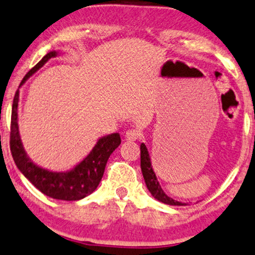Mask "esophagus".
Instances as JSON below:
<instances>
[{
    "instance_id": "1",
    "label": "esophagus",
    "mask_w": 255,
    "mask_h": 255,
    "mask_svg": "<svg viewBox=\"0 0 255 255\" xmlns=\"http://www.w3.org/2000/svg\"><path fill=\"white\" fill-rule=\"evenodd\" d=\"M140 136H142V133L137 130H128L127 132H125V138L128 140H136L140 138Z\"/></svg>"
}]
</instances>
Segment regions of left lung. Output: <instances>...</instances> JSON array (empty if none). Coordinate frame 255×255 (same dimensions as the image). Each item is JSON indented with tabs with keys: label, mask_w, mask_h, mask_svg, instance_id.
<instances>
[{
	"label": "left lung",
	"mask_w": 255,
	"mask_h": 255,
	"mask_svg": "<svg viewBox=\"0 0 255 255\" xmlns=\"http://www.w3.org/2000/svg\"><path fill=\"white\" fill-rule=\"evenodd\" d=\"M140 169H142V174H143V178H144L146 188H148L149 192L151 193V196L154 197L155 199H157L158 202L163 203V204H167V205H175V206L186 205L185 203L178 202V200L170 198V197L167 196L166 192L162 190L160 182L157 180V176L155 174L154 169H152L150 155H149L148 148H146L144 143L140 144Z\"/></svg>",
	"instance_id": "left-lung-1"
}]
</instances>
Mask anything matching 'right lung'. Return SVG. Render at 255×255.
Masks as SVG:
<instances>
[{
	"label": "right lung",
	"mask_w": 255,
	"mask_h": 255,
	"mask_svg": "<svg viewBox=\"0 0 255 255\" xmlns=\"http://www.w3.org/2000/svg\"><path fill=\"white\" fill-rule=\"evenodd\" d=\"M58 55V51L55 50L46 53L41 58V61L26 74L15 93L13 106H11L10 151L14 162L20 172L45 196L59 200H80L97 190L104 175L105 167H106L110 155L121 144V134L115 132L100 137L91 152L74 168L65 170V172H52L35 164L27 155L22 140H21L19 123H17L20 88L25 85L26 81L33 74L43 68L51 58Z\"/></svg>",
	"instance_id": "right-lung-1"
}]
</instances>
